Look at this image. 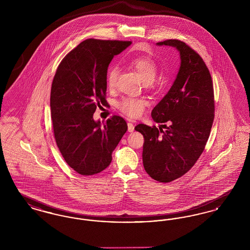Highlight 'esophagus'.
Listing matches in <instances>:
<instances>
[{
  "instance_id": "34e87169",
  "label": "esophagus",
  "mask_w": 250,
  "mask_h": 250,
  "mask_svg": "<svg viewBox=\"0 0 250 250\" xmlns=\"http://www.w3.org/2000/svg\"><path fill=\"white\" fill-rule=\"evenodd\" d=\"M134 128H135V126H134V125H133L132 123H128V124H127V129H128V132H133Z\"/></svg>"
}]
</instances>
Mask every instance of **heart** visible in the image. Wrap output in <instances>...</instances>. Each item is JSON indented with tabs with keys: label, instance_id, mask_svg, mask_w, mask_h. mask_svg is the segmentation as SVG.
<instances>
[{
	"label": "heart",
	"instance_id": "b5f03b06",
	"mask_svg": "<svg viewBox=\"0 0 250 250\" xmlns=\"http://www.w3.org/2000/svg\"><path fill=\"white\" fill-rule=\"evenodd\" d=\"M128 63L141 76L143 83H153L157 74V64L155 61L148 56H135L128 60ZM119 75V68L113 65L109 68L107 75V85L109 89L114 88ZM120 110L130 117L140 116L144 110L145 102L142 99L124 98L118 102Z\"/></svg>",
	"mask_w": 250,
	"mask_h": 250
}]
</instances>
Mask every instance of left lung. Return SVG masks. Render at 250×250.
Instances as JSON below:
<instances>
[{
	"label": "left lung",
	"instance_id": "left-lung-1",
	"mask_svg": "<svg viewBox=\"0 0 250 250\" xmlns=\"http://www.w3.org/2000/svg\"><path fill=\"white\" fill-rule=\"evenodd\" d=\"M156 45L177 49L179 71L169 91L152 110V118L162 124L161 127L140 124L135 130L144 137L146 172L168 183L187 173L204 150L214 121V88L205 62L186 43L169 39Z\"/></svg>",
	"mask_w": 250,
	"mask_h": 250
}]
</instances>
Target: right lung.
Returning a JSON list of instances; mask_svg holds the SVG:
<instances>
[{"mask_svg": "<svg viewBox=\"0 0 250 250\" xmlns=\"http://www.w3.org/2000/svg\"><path fill=\"white\" fill-rule=\"evenodd\" d=\"M130 45V41L87 39L62 59L55 73L50 91L55 141L65 162L82 175L107 168L127 130L120 116L104 124L93 115L106 102L108 64Z\"/></svg>", "mask_w": 250, "mask_h": 250, "instance_id": "right-lung-1", "label": "right lung"}]
</instances>
